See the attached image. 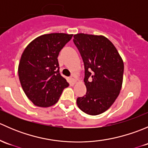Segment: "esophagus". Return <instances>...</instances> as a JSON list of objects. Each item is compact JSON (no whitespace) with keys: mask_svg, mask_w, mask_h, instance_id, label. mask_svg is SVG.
Instances as JSON below:
<instances>
[{"mask_svg":"<svg viewBox=\"0 0 148 148\" xmlns=\"http://www.w3.org/2000/svg\"><path fill=\"white\" fill-rule=\"evenodd\" d=\"M71 81H72L73 82H74V83H77V79H76L75 77H74V75H71Z\"/></svg>","mask_w":148,"mask_h":148,"instance_id":"34e87169","label":"esophagus"}]
</instances>
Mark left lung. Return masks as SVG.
Wrapping results in <instances>:
<instances>
[{
	"label": "left lung",
	"mask_w": 148,
	"mask_h": 148,
	"mask_svg": "<svg viewBox=\"0 0 148 148\" xmlns=\"http://www.w3.org/2000/svg\"><path fill=\"white\" fill-rule=\"evenodd\" d=\"M84 65L86 93L78 97L79 108L90 115L108 110L118 97L123 80L124 63L115 46L103 36H74Z\"/></svg>",
	"instance_id": "left-lung-1"
}]
</instances>
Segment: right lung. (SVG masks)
Instances as JSON below:
<instances>
[{"label": "right lung", "mask_w": 148, "mask_h": 148, "mask_svg": "<svg viewBox=\"0 0 148 148\" xmlns=\"http://www.w3.org/2000/svg\"><path fill=\"white\" fill-rule=\"evenodd\" d=\"M63 33L44 34L26 46L18 65V77L23 92L36 106L49 107L56 104L69 86L59 73L58 56L72 38Z\"/></svg>", "instance_id": "add662e5"}]
</instances>
